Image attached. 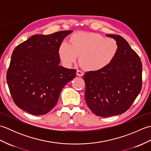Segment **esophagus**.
<instances>
[{
    "label": "esophagus",
    "mask_w": 151,
    "mask_h": 151,
    "mask_svg": "<svg viewBox=\"0 0 151 151\" xmlns=\"http://www.w3.org/2000/svg\"><path fill=\"white\" fill-rule=\"evenodd\" d=\"M76 75L78 76H82L84 75V73H83L81 70H77V71H76Z\"/></svg>",
    "instance_id": "1"
}]
</instances>
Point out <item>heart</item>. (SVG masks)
Masks as SVG:
<instances>
[{"label": "heart", "mask_w": 151, "mask_h": 151, "mask_svg": "<svg viewBox=\"0 0 151 151\" xmlns=\"http://www.w3.org/2000/svg\"><path fill=\"white\" fill-rule=\"evenodd\" d=\"M118 45L113 39L91 32H78L70 36L69 45H60L58 52L66 65L75 63L80 56V63L88 70L104 69L114 60Z\"/></svg>", "instance_id": "obj_1"}]
</instances>
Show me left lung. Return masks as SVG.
<instances>
[{"instance_id":"1","label":"left lung","mask_w":151,"mask_h":151,"mask_svg":"<svg viewBox=\"0 0 151 151\" xmlns=\"http://www.w3.org/2000/svg\"><path fill=\"white\" fill-rule=\"evenodd\" d=\"M117 41L118 50L104 69L86 72L85 99L91 111L106 117L129 110L142 87V64L137 54L119 35L107 34Z\"/></svg>"}]
</instances>
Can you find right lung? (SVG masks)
I'll list each match as a JSON object with an SVG mask.
<instances>
[{
	"mask_svg": "<svg viewBox=\"0 0 151 151\" xmlns=\"http://www.w3.org/2000/svg\"><path fill=\"white\" fill-rule=\"evenodd\" d=\"M72 32L34 35L15 48L6 81L19 108L42 115L56 104L63 88L76 76V69L59 65V47Z\"/></svg>",
	"mask_w": 151,
	"mask_h": 151,
	"instance_id": "add662e5",
	"label": "right lung"
}]
</instances>
